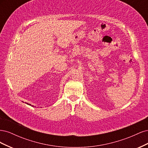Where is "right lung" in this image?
Here are the masks:
<instances>
[{
    "instance_id": "obj_1",
    "label": "right lung",
    "mask_w": 148,
    "mask_h": 148,
    "mask_svg": "<svg viewBox=\"0 0 148 148\" xmlns=\"http://www.w3.org/2000/svg\"><path fill=\"white\" fill-rule=\"evenodd\" d=\"M29 105H31V104H29Z\"/></svg>"
}]
</instances>
